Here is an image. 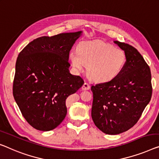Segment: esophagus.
I'll return each mask as SVG.
<instances>
[{"instance_id":"esophagus-1","label":"esophagus","mask_w":159,"mask_h":159,"mask_svg":"<svg viewBox=\"0 0 159 159\" xmlns=\"http://www.w3.org/2000/svg\"><path fill=\"white\" fill-rule=\"evenodd\" d=\"M90 88H91V86H90V84L87 82H85L84 85L82 86V89L84 90V91H87V90H89Z\"/></svg>"}]
</instances>
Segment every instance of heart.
I'll use <instances>...</instances> for the list:
<instances>
[{
	"label": "heart",
	"instance_id": "heart-1",
	"mask_svg": "<svg viewBox=\"0 0 159 159\" xmlns=\"http://www.w3.org/2000/svg\"><path fill=\"white\" fill-rule=\"evenodd\" d=\"M70 58L78 70L86 66L88 75L97 82H108L116 79L126 62V55L122 49L103 41L80 43L79 50L70 52Z\"/></svg>",
	"mask_w": 159,
	"mask_h": 159
}]
</instances>
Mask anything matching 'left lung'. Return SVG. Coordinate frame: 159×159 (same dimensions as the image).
<instances>
[{
  "label": "left lung",
  "instance_id": "obj_1",
  "mask_svg": "<svg viewBox=\"0 0 159 159\" xmlns=\"http://www.w3.org/2000/svg\"><path fill=\"white\" fill-rule=\"evenodd\" d=\"M115 43L126 55L124 68L113 80L91 86L92 119L101 131L109 135L134 126L152 96L150 67L143 56L131 45Z\"/></svg>",
  "mask_w": 159,
  "mask_h": 159
}]
</instances>
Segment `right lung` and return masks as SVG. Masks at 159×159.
<instances>
[{
	"instance_id": "obj_1",
	"label": "right lung",
	"mask_w": 159,
	"mask_h": 159,
	"mask_svg": "<svg viewBox=\"0 0 159 159\" xmlns=\"http://www.w3.org/2000/svg\"><path fill=\"white\" fill-rule=\"evenodd\" d=\"M81 31L42 36L20 52L16 63L13 94L23 116L34 129L53 130L64 119L66 100L84 84L70 74V49Z\"/></svg>"
}]
</instances>
